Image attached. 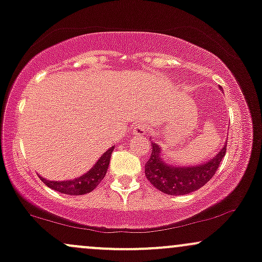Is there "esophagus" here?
Instances as JSON below:
<instances>
[{
	"label": "esophagus",
	"instance_id": "obj_1",
	"mask_svg": "<svg viewBox=\"0 0 262 262\" xmlns=\"http://www.w3.org/2000/svg\"><path fill=\"white\" fill-rule=\"evenodd\" d=\"M146 130H148V128H146L145 124H142V123H138V124L134 126V136L137 137H140V136H144L146 133Z\"/></svg>",
	"mask_w": 262,
	"mask_h": 262
}]
</instances>
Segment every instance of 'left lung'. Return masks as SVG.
I'll list each match as a JSON object with an SVG mask.
<instances>
[{"label": "left lung", "instance_id": "8db88e82", "mask_svg": "<svg viewBox=\"0 0 262 262\" xmlns=\"http://www.w3.org/2000/svg\"><path fill=\"white\" fill-rule=\"evenodd\" d=\"M226 145L209 162L194 166H173L163 162V155L157 143H151V154L145 164V177L158 190L168 195H184L196 191L214 177Z\"/></svg>", "mask_w": 262, "mask_h": 262}]
</instances>
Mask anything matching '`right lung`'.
<instances>
[{
	"mask_svg": "<svg viewBox=\"0 0 262 262\" xmlns=\"http://www.w3.org/2000/svg\"><path fill=\"white\" fill-rule=\"evenodd\" d=\"M114 146L109 148L99 160L92 166V169L87 171L82 177L77 178L73 180H64V182H52V180H46L45 178H41V180L48 188L53 190L62 192V194L68 195H84L88 192L93 191L98 186V184L102 182L103 178L105 177V173L108 170L109 162H111V155L113 151Z\"/></svg>",
	"mask_w": 262,
	"mask_h": 262,
	"instance_id": "add662e5",
	"label": "right lung"
}]
</instances>
